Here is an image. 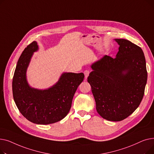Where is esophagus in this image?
Wrapping results in <instances>:
<instances>
[{
    "label": "esophagus",
    "instance_id": "34e87169",
    "mask_svg": "<svg viewBox=\"0 0 154 154\" xmlns=\"http://www.w3.org/2000/svg\"><path fill=\"white\" fill-rule=\"evenodd\" d=\"M89 74H90V71L88 70H85L84 71V75H85V79H87L88 76L89 75Z\"/></svg>",
    "mask_w": 154,
    "mask_h": 154
}]
</instances>
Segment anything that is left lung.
Here are the masks:
<instances>
[{
	"label": "left lung",
	"instance_id": "8db88e82",
	"mask_svg": "<svg viewBox=\"0 0 154 154\" xmlns=\"http://www.w3.org/2000/svg\"><path fill=\"white\" fill-rule=\"evenodd\" d=\"M120 45L116 58L105 55L92 65L87 78L96 103L103 119L121 121L139 106L147 80L142 48L126 39H115Z\"/></svg>",
	"mask_w": 154,
	"mask_h": 154
}]
</instances>
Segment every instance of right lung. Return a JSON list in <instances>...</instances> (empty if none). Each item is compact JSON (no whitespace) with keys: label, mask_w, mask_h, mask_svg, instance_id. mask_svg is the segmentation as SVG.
Segmentation results:
<instances>
[{"label":"right lung","mask_w":154,"mask_h":154,"mask_svg":"<svg viewBox=\"0 0 154 154\" xmlns=\"http://www.w3.org/2000/svg\"><path fill=\"white\" fill-rule=\"evenodd\" d=\"M37 50V44L34 41L20 56L12 80L13 97L24 117L34 124L47 125L59 122L68 114L84 74L63 73L58 82L47 90L31 88L26 74L32 55Z\"/></svg>","instance_id":"1"}]
</instances>
